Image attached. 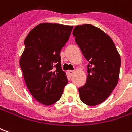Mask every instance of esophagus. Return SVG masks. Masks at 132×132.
<instances>
[{
  "label": "esophagus",
  "instance_id": "esophagus-1",
  "mask_svg": "<svg viewBox=\"0 0 132 132\" xmlns=\"http://www.w3.org/2000/svg\"><path fill=\"white\" fill-rule=\"evenodd\" d=\"M73 72H74L73 71H71V70H69V71H68V74L70 75V76H71V75L73 73Z\"/></svg>",
  "mask_w": 132,
  "mask_h": 132
}]
</instances>
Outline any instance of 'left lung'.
<instances>
[{
    "label": "left lung",
    "mask_w": 132,
    "mask_h": 132,
    "mask_svg": "<svg viewBox=\"0 0 132 132\" xmlns=\"http://www.w3.org/2000/svg\"><path fill=\"white\" fill-rule=\"evenodd\" d=\"M73 35L88 61L86 83L78 88L80 98L89 106L99 105L110 96L117 84L120 56L112 39L92 24L76 26Z\"/></svg>",
    "instance_id": "left-lung-1"
}]
</instances>
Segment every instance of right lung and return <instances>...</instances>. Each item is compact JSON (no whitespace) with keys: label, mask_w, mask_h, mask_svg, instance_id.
<instances>
[{"label":"right lung","mask_w":132,"mask_h":132,"mask_svg":"<svg viewBox=\"0 0 132 132\" xmlns=\"http://www.w3.org/2000/svg\"><path fill=\"white\" fill-rule=\"evenodd\" d=\"M73 27L42 23L31 30L24 39L20 65L30 93L43 105L57 102L68 83L61 67L60 52Z\"/></svg>","instance_id":"1"}]
</instances>
